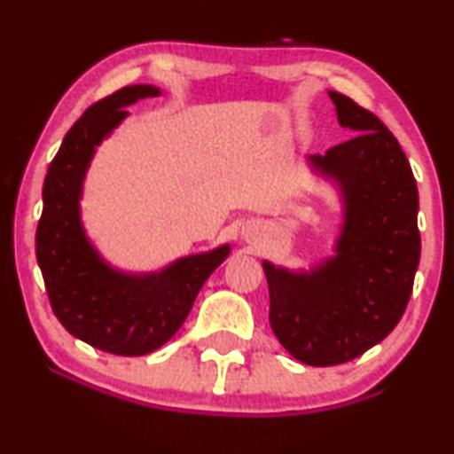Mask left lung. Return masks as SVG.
Segmentation results:
<instances>
[{"label":"left lung","instance_id":"8db88e82","mask_svg":"<svg viewBox=\"0 0 454 454\" xmlns=\"http://www.w3.org/2000/svg\"><path fill=\"white\" fill-rule=\"evenodd\" d=\"M353 139L309 156L336 184L342 226L334 255L310 270L262 262L270 327L298 362L336 365L379 345L400 324L420 258L419 192L406 154L368 109L330 90Z\"/></svg>","mask_w":454,"mask_h":454}]
</instances>
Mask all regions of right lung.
Masks as SVG:
<instances>
[{
	"label": "right lung",
	"mask_w": 454,
	"mask_h": 454,
	"mask_svg": "<svg viewBox=\"0 0 454 454\" xmlns=\"http://www.w3.org/2000/svg\"><path fill=\"white\" fill-rule=\"evenodd\" d=\"M158 95L160 89L150 84L124 86L82 114L48 167L35 232L37 264L57 319L86 345L127 357L156 351L173 338L203 283L231 254L220 245L133 275L109 266L86 237L80 199L97 145L129 116L124 107Z\"/></svg>",
	"instance_id": "obj_1"
}]
</instances>
